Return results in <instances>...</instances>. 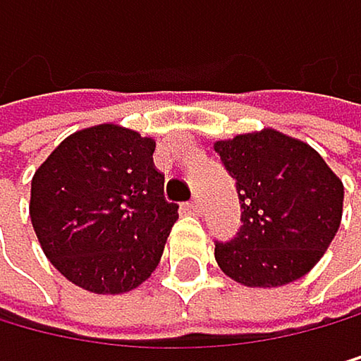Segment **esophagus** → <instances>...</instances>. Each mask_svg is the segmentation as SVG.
<instances>
[{"label":"esophagus","instance_id":"esophagus-1","mask_svg":"<svg viewBox=\"0 0 361 361\" xmlns=\"http://www.w3.org/2000/svg\"><path fill=\"white\" fill-rule=\"evenodd\" d=\"M188 210H190V212H194V214H201L203 205H201V199H199V196H194V199L188 203Z\"/></svg>","mask_w":361,"mask_h":361}]
</instances>
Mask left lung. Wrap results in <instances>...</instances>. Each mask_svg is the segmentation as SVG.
I'll return each instance as SVG.
<instances>
[{
    "mask_svg": "<svg viewBox=\"0 0 361 361\" xmlns=\"http://www.w3.org/2000/svg\"><path fill=\"white\" fill-rule=\"evenodd\" d=\"M237 183L242 226L214 244L221 271L244 287H283L312 271L335 240L343 183L307 142L274 128L214 142Z\"/></svg>",
    "mask_w": 361,
    "mask_h": 361,
    "instance_id": "obj_1",
    "label": "left lung"
}]
</instances>
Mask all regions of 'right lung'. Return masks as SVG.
<instances>
[{
  "mask_svg": "<svg viewBox=\"0 0 361 361\" xmlns=\"http://www.w3.org/2000/svg\"><path fill=\"white\" fill-rule=\"evenodd\" d=\"M156 140L119 124L76 130L35 169L29 214L49 262L92 294H124L156 271L178 205L153 165Z\"/></svg>",
  "mask_w": 361,
  "mask_h": 361,
  "instance_id": "1",
  "label": "right lung"
}]
</instances>
